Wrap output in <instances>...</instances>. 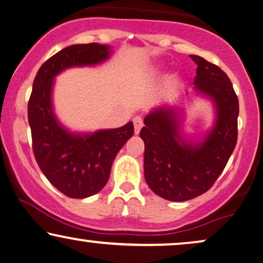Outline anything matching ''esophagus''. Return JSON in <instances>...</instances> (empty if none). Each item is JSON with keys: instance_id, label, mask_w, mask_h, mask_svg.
Instances as JSON below:
<instances>
[{"instance_id": "1", "label": "esophagus", "mask_w": 263, "mask_h": 263, "mask_svg": "<svg viewBox=\"0 0 263 263\" xmlns=\"http://www.w3.org/2000/svg\"><path fill=\"white\" fill-rule=\"evenodd\" d=\"M133 122H134L135 134H139L140 130H141L142 125H143V121H142V118L140 117V116H136V117H134V120H133Z\"/></svg>"}]
</instances>
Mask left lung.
<instances>
[{"mask_svg":"<svg viewBox=\"0 0 263 263\" xmlns=\"http://www.w3.org/2000/svg\"><path fill=\"white\" fill-rule=\"evenodd\" d=\"M197 64L196 91L210 97L217 107L214 128L200 145H188L179 135V117L168 107L145 117L140 136L145 142L143 168L147 184L170 201H186L206 193L220 176L237 143L238 98L224 70L202 57Z\"/></svg>","mask_w":263,"mask_h":263,"instance_id":"obj_1","label":"left lung"}]
</instances>
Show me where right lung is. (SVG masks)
Returning a JSON list of instances; mask_svg holds the SVG:
<instances>
[{"label":"right lung","instance_id":"1","mask_svg":"<svg viewBox=\"0 0 263 263\" xmlns=\"http://www.w3.org/2000/svg\"><path fill=\"white\" fill-rule=\"evenodd\" d=\"M109 55V46L97 43L67 46L43 63L34 78L27 106L32 149L45 177L68 197L85 199L105 186L115 157L134 134V125L70 134L52 112V80L66 68L100 63Z\"/></svg>","mask_w":263,"mask_h":263}]
</instances>
